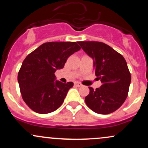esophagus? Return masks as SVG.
Returning <instances> with one entry per match:
<instances>
[{
  "label": "esophagus",
  "mask_w": 148,
  "mask_h": 148,
  "mask_svg": "<svg viewBox=\"0 0 148 148\" xmlns=\"http://www.w3.org/2000/svg\"><path fill=\"white\" fill-rule=\"evenodd\" d=\"M74 86H75L76 87H81V86H82V84L79 82H75L74 83Z\"/></svg>",
  "instance_id": "esophagus-1"
}]
</instances>
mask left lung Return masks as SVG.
<instances>
[{
    "label": "left lung",
    "mask_w": 148,
    "mask_h": 148,
    "mask_svg": "<svg viewBox=\"0 0 148 148\" xmlns=\"http://www.w3.org/2000/svg\"><path fill=\"white\" fill-rule=\"evenodd\" d=\"M93 59V67L101 87L93 89L85 97L86 105L99 114H109L118 109L128 95L131 74L125 59L110 46L100 42H79Z\"/></svg>",
    "instance_id": "left-lung-1"
}]
</instances>
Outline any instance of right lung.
I'll return each instance as SVG.
<instances>
[{"label": "right lung", "mask_w": 148, "mask_h": 148, "mask_svg": "<svg viewBox=\"0 0 148 148\" xmlns=\"http://www.w3.org/2000/svg\"><path fill=\"white\" fill-rule=\"evenodd\" d=\"M78 42H51L42 44L27 56L18 73L23 101L40 114L51 113L63 103L72 82L56 81L54 73L64 67L67 58L81 49Z\"/></svg>", "instance_id": "obj_1"}]
</instances>
